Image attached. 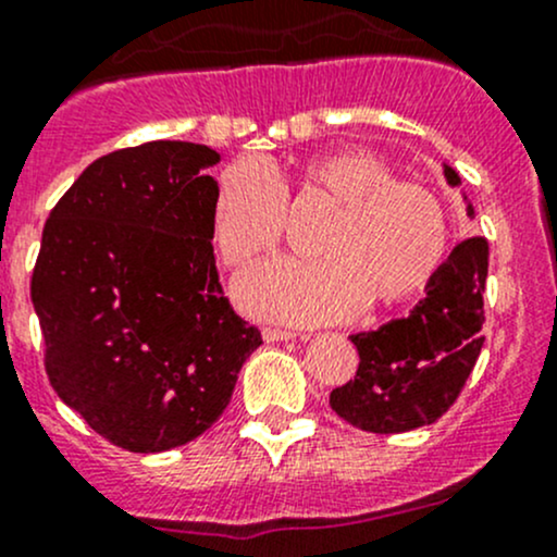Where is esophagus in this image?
I'll return each mask as SVG.
<instances>
[{
	"mask_svg": "<svg viewBox=\"0 0 557 557\" xmlns=\"http://www.w3.org/2000/svg\"><path fill=\"white\" fill-rule=\"evenodd\" d=\"M292 337H295L292 329H278V326L262 329V339H265V343H284V339H292Z\"/></svg>",
	"mask_w": 557,
	"mask_h": 557,
	"instance_id": "34e87169",
	"label": "esophagus"
}]
</instances>
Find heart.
<instances>
[{
	"label": "heart",
	"instance_id": "obj_1",
	"mask_svg": "<svg viewBox=\"0 0 557 557\" xmlns=\"http://www.w3.org/2000/svg\"><path fill=\"white\" fill-rule=\"evenodd\" d=\"M300 194L337 207L313 255L278 260L238 281L236 297L265 319L321 324L345 319L363 302L391 308L414 300L446 262L451 225L444 201L367 151L308 159L297 170ZM286 185L262 161L236 159L220 172L212 201V244L231 271H244L284 242Z\"/></svg>",
	"mask_w": 557,
	"mask_h": 557
}]
</instances>
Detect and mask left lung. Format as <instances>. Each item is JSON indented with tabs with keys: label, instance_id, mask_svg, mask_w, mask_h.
I'll return each mask as SVG.
<instances>
[{
	"label": "left lung",
	"instance_id": "8db88e82",
	"mask_svg": "<svg viewBox=\"0 0 557 557\" xmlns=\"http://www.w3.org/2000/svg\"><path fill=\"white\" fill-rule=\"evenodd\" d=\"M446 181L459 185L451 166ZM486 273L488 242L465 238L406 319L352 334L361 361L356 376L332 391V409L367 433H406L444 417L486 339L481 332Z\"/></svg>",
	"mask_w": 557,
	"mask_h": 557
}]
</instances>
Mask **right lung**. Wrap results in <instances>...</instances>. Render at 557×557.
<instances>
[{"instance_id":"add662e5","label":"right lung","mask_w":557,"mask_h":557,"mask_svg":"<svg viewBox=\"0 0 557 557\" xmlns=\"http://www.w3.org/2000/svg\"><path fill=\"white\" fill-rule=\"evenodd\" d=\"M207 146L153 140L87 166L52 207L32 273L52 391L135 454L199 438L260 329L218 281Z\"/></svg>"}]
</instances>
